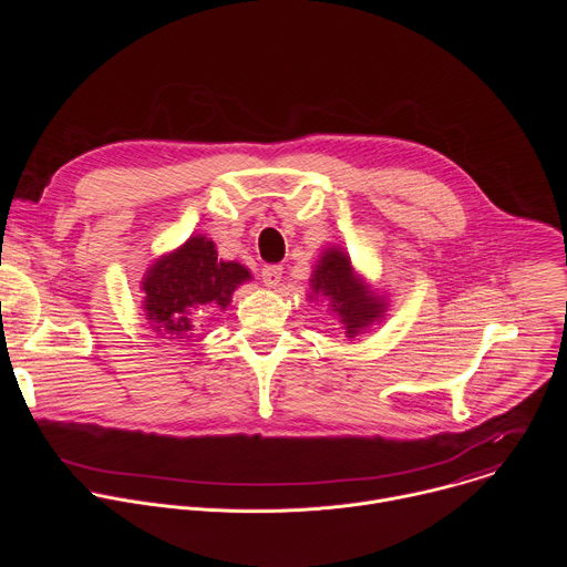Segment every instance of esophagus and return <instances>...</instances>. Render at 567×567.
Masks as SVG:
<instances>
[{
	"instance_id": "1",
	"label": "esophagus",
	"mask_w": 567,
	"mask_h": 567,
	"mask_svg": "<svg viewBox=\"0 0 567 567\" xmlns=\"http://www.w3.org/2000/svg\"><path fill=\"white\" fill-rule=\"evenodd\" d=\"M280 278H282V267H280V265H267V267L262 269V282H265L269 289L278 287V285H280Z\"/></svg>"
}]
</instances>
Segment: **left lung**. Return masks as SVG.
<instances>
[{
  "label": "left lung",
  "mask_w": 567,
  "mask_h": 567,
  "mask_svg": "<svg viewBox=\"0 0 567 567\" xmlns=\"http://www.w3.org/2000/svg\"><path fill=\"white\" fill-rule=\"evenodd\" d=\"M309 289V300H328V307L339 318L350 341L374 322H381L388 311L385 296H379L365 278L354 271L350 254L341 247H328L318 256Z\"/></svg>",
  "instance_id": "obj_1"
}]
</instances>
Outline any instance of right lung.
Masks as SVG:
<instances>
[{
  "label": "right lung",
  "mask_w": 567,
  "mask_h": 567,
  "mask_svg": "<svg viewBox=\"0 0 567 567\" xmlns=\"http://www.w3.org/2000/svg\"><path fill=\"white\" fill-rule=\"evenodd\" d=\"M254 280L251 271L217 258L215 241L202 233L182 247L158 256L141 278V309L161 339H190L197 318L208 309H226L233 291Z\"/></svg>",
  "instance_id": "obj_1"
}]
</instances>
